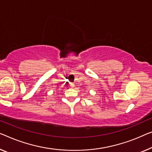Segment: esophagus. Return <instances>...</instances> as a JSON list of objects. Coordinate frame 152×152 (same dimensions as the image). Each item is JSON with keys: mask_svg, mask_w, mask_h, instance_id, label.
<instances>
[{"mask_svg": "<svg viewBox=\"0 0 152 152\" xmlns=\"http://www.w3.org/2000/svg\"><path fill=\"white\" fill-rule=\"evenodd\" d=\"M74 86H75V85H74V83H69V87H74Z\"/></svg>", "mask_w": 152, "mask_h": 152, "instance_id": "1", "label": "esophagus"}]
</instances>
